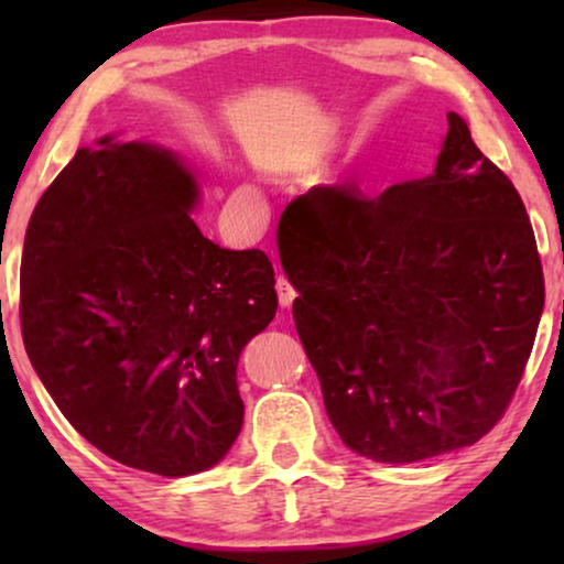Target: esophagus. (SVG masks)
<instances>
[{
	"instance_id": "1",
	"label": "esophagus",
	"mask_w": 564,
	"mask_h": 564,
	"mask_svg": "<svg viewBox=\"0 0 564 564\" xmlns=\"http://www.w3.org/2000/svg\"><path fill=\"white\" fill-rule=\"evenodd\" d=\"M275 291H279V301L283 308H289V305L295 301V295H299V291L293 289V283L285 279V275H279V281H275Z\"/></svg>"
}]
</instances>
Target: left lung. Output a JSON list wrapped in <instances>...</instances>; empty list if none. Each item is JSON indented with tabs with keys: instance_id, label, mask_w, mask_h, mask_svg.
<instances>
[{
	"instance_id": "1",
	"label": "left lung",
	"mask_w": 564,
	"mask_h": 564,
	"mask_svg": "<svg viewBox=\"0 0 564 564\" xmlns=\"http://www.w3.org/2000/svg\"><path fill=\"white\" fill-rule=\"evenodd\" d=\"M431 176L378 198L316 186L283 271L295 330L340 441L376 463L460 451L505 415L545 305L532 224L512 181L447 113Z\"/></svg>"
}]
</instances>
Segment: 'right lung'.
I'll use <instances>...</instances> for the list:
<instances>
[{
	"label": "right lung",
	"instance_id": "right-lung-1",
	"mask_svg": "<svg viewBox=\"0 0 564 564\" xmlns=\"http://www.w3.org/2000/svg\"><path fill=\"white\" fill-rule=\"evenodd\" d=\"M174 151L99 139L34 206L19 271L22 338L76 433L121 465L184 477L241 433L238 356L275 316L273 265L198 231Z\"/></svg>",
	"mask_w": 564,
	"mask_h": 564
}]
</instances>
